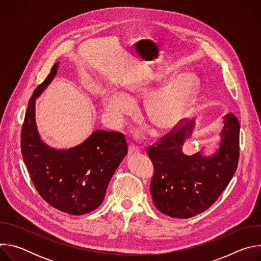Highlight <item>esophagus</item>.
I'll return each mask as SVG.
<instances>
[{
  "label": "esophagus",
  "mask_w": 261,
  "mask_h": 261,
  "mask_svg": "<svg viewBox=\"0 0 261 261\" xmlns=\"http://www.w3.org/2000/svg\"><path fill=\"white\" fill-rule=\"evenodd\" d=\"M128 154H129V155L139 154V150H138L137 147H135L134 145H129V146H128Z\"/></svg>",
  "instance_id": "esophagus-1"
}]
</instances>
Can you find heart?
<instances>
[{"instance_id":"obj_1","label":"heart","mask_w":261,"mask_h":261,"mask_svg":"<svg viewBox=\"0 0 261 261\" xmlns=\"http://www.w3.org/2000/svg\"><path fill=\"white\" fill-rule=\"evenodd\" d=\"M172 74L171 70H161L154 73L150 79L128 86L125 95L120 92L109 94L104 99V107L110 120L115 125H120L132 109V104L127 98L135 100L150 94L144 104V115L147 121L160 132L175 128L189 114L199 90V82L193 73L185 72L153 91Z\"/></svg>"}]
</instances>
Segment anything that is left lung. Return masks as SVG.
<instances>
[{"instance_id":"1","label":"left lung","mask_w":261,"mask_h":261,"mask_svg":"<svg viewBox=\"0 0 261 261\" xmlns=\"http://www.w3.org/2000/svg\"><path fill=\"white\" fill-rule=\"evenodd\" d=\"M223 119L220 146L210 157L201 152L191 156L182 152L186 139L193 132L194 120L147 146L155 169L151 194L161 213L178 219L194 217L207 210L227 187L240 157V123L233 114Z\"/></svg>"}]
</instances>
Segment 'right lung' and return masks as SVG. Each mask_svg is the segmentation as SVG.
<instances>
[{"label": "right lung", "mask_w": 261, "mask_h": 261, "mask_svg": "<svg viewBox=\"0 0 261 261\" xmlns=\"http://www.w3.org/2000/svg\"><path fill=\"white\" fill-rule=\"evenodd\" d=\"M56 63L46 80L33 93L21 130V154L31 179L41 197L70 214L93 212L103 202L107 186L128 153L124 134L97 130L83 143L56 150L42 141L35 120V100L56 76Z\"/></svg>", "instance_id": "add662e5"}]
</instances>
